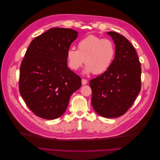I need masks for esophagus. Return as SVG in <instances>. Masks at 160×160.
<instances>
[{
	"label": "esophagus",
	"mask_w": 160,
	"mask_h": 160,
	"mask_svg": "<svg viewBox=\"0 0 160 160\" xmlns=\"http://www.w3.org/2000/svg\"><path fill=\"white\" fill-rule=\"evenodd\" d=\"M81 83H82V85H86L87 83H88V81H87L86 79H82Z\"/></svg>",
	"instance_id": "esophagus-1"
}]
</instances>
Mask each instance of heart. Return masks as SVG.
I'll return each mask as SVG.
<instances>
[{"instance_id": "heart-1", "label": "heart", "mask_w": 160, "mask_h": 160, "mask_svg": "<svg viewBox=\"0 0 160 160\" xmlns=\"http://www.w3.org/2000/svg\"><path fill=\"white\" fill-rule=\"evenodd\" d=\"M78 50L70 48L66 59L70 69L78 70L83 65L85 74L103 73L112 64L115 56V46L109 39L90 35L81 39L77 45Z\"/></svg>"}]
</instances>
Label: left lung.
<instances>
[{"instance_id":"8db88e82","label":"left lung","mask_w":160,"mask_h":160,"mask_svg":"<svg viewBox=\"0 0 160 160\" xmlns=\"http://www.w3.org/2000/svg\"><path fill=\"white\" fill-rule=\"evenodd\" d=\"M115 45V56L109 68L89 85L91 104L99 115L106 118L123 115L133 103L141 90V64L135 48L126 38L109 31Z\"/></svg>"}]
</instances>
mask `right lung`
I'll return each instance as SVG.
<instances>
[{"label":"right lung","instance_id":"right-lung-1","mask_svg":"<svg viewBox=\"0 0 160 160\" xmlns=\"http://www.w3.org/2000/svg\"><path fill=\"white\" fill-rule=\"evenodd\" d=\"M78 37L71 28H51L31 41L20 68L19 91L27 107L42 119L65 113L81 77L67 67V51Z\"/></svg>","mask_w":160,"mask_h":160}]
</instances>
